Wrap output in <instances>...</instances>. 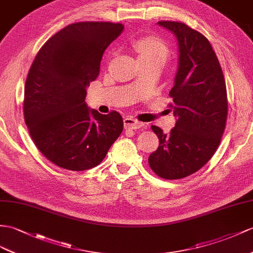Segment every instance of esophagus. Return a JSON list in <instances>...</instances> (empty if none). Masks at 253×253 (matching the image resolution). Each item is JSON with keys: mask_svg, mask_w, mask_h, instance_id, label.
<instances>
[{"mask_svg": "<svg viewBox=\"0 0 253 253\" xmlns=\"http://www.w3.org/2000/svg\"><path fill=\"white\" fill-rule=\"evenodd\" d=\"M123 123H125V127L126 130H135V128H139L144 126L143 122H139L136 119L131 118V117H127L123 120Z\"/></svg>", "mask_w": 253, "mask_h": 253, "instance_id": "esophagus-1", "label": "esophagus"}]
</instances>
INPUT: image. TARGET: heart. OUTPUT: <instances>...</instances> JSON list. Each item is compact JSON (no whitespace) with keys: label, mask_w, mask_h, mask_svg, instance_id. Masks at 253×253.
Masks as SVG:
<instances>
[{"label":"heart","mask_w":253,"mask_h":253,"mask_svg":"<svg viewBox=\"0 0 253 253\" xmlns=\"http://www.w3.org/2000/svg\"><path fill=\"white\" fill-rule=\"evenodd\" d=\"M133 45L138 52L139 60L158 61L164 65L169 58L168 45L158 36H144L135 41Z\"/></svg>","instance_id":"1"}]
</instances>
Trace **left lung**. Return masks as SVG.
<instances>
[{"instance_id": "1", "label": "left lung", "mask_w": 253, "mask_h": 253, "mask_svg": "<svg viewBox=\"0 0 253 253\" xmlns=\"http://www.w3.org/2000/svg\"><path fill=\"white\" fill-rule=\"evenodd\" d=\"M158 23L176 35L179 46V66L169 94L177 121L169 134L151 126L159 147L148 163L159 177L174 180L201 169L218 149L227 119L226 85L219 60L204 35L183 22Z\"/></svg>"}]
</instances>
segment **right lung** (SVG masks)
I'll list each match as a JSON object with an SVG mask.
<instances>
[{
	"label": "right lung",
	"mask_w": 253,
	"mask_h": 253,
	"mask_svg": "<svg viewBox=\"0 0 253 253\" xmlns=\"http://www.w3.org/2000/svg\"><path fill=\"white\" fill-rule=\"evenodd\" d=\"M123 29L122 23L107 21L72 23L42 45L30 67L24 121L38 149L60 168H94L123 130L118 112L102 115L84 102L104 51Z\"/></svg>",
	"instance_id": "add662e5"
}]
</instances>
